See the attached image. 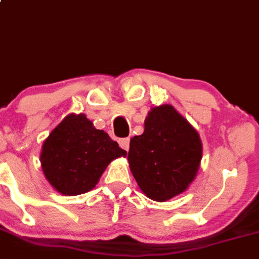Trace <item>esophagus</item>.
I'll use <instances>...</instances> for the list:
<instances>
[{
    "mask_svg": "<svg viewBox=\"0 0 259 259\" xmlns=\"http://www.w3.org/2000/svg\"><path fill=\"white\" fill-rule=\"evenodd\" d=\"M118 144H120V147L122 148V149L127 150L128 152L130 149V138H122L118 141Z\"/></svg>",
    "mask_w": 259,
    "mask_h": 259,
    "instance_id": "1",
    "label": "esophagus"
}]
</instances>
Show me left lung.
I'll return each mask as SVG.
<instances>
[{
  "label": "left lung",
  "instance_id": "left-lung-1",
  "mask_svg": "<svg viewBox=\"0 0 259 259\" xmlns=\"http://www.w3.org/2000/svg\"><path fill=\"white\" fill-rule=\"evenodd\" d=\"M200 159L198 132L168 104L153 107L143 135L130 142L132 175L145 196L156 202L185 192L198 172Z\"/></svg>",
  "mask_w": 259,
  "mask_h": 259
}]
</instances>
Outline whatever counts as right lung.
Listing matches in <instances>:
<instances>
[{
  "mask_svg": "<svg viewBox=\"0 0 259 259\" xmlns=\"http://www.w3.org/2000/svg\"><path fill=\"white\" fill-rule=\"evenodd\" d=\"M103 130H97L84 114L66 116L42 144L41 167L57 192L77 196L93 190L107 165L126 156Z\"/></svg>",
  "mask_w": 259,
  "mask_h": 259,
  "instance_id": "1",
  "label": "right lung"
}]
</instances>
